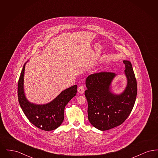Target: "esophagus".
Wrapping results in <instances>:
<instances>
[{
  "mask_svg": "<svg viewBox=\"0 0 158 158\" xmlns=\"http://www.w3.org/2000/svg\"><path fill=\"white\" fill-rule=\"evenodd\" d=\"M77 91L79 92V94H82L84 93L85 92V89H84V87L83 86H79L77 88Z\"/></svg>",
  "mask_w": 158,
  "mask_h": 158,
  "instance_id": "esophagus-1",
  "label": "esophagus"
}]
</instances>
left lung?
<instances>
[{
    "mask_svg": "<svg viewBox=\"0 0 158 158\" xmlns=\"http://www.w3.org/2000/svg\"><path fill=\"white\" fill-rule=\"evenodd\" d=\"M127 83L120 94L111 91L115 77L112 72H99L88 76L85 95L88 101V120L98 130L105 131L118 126L127 118L135 103L137 85L130 61L124 60Z\"/></svg>",
    "mask_w": 158,
    "mask_h": 158,
    "instance_id": "obj_1",
    "label": "left lung"
}]
</instances>
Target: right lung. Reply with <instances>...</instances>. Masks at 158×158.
<instances>
[{
  "label": "right lung",
  "instance_id": "add662e5",
  "mask_svg": "<svg viewBox=\"0 0 158 158\" xmlns=\"http://www.w3.org/2000/svg\"><path fill=\"white\" fill-rule=\"evenodd\" d=\"M25 64L18 84V97L23 112L31 123L35 127L45 131H52L59 127L64 120V110L66 105L77 92V85L65 90L50 102L37 105L31 103L26 98L23 90V76Z\"/></svg>",
  "mask_w": 158,
  "mask_h": 158
}]
</instances>
